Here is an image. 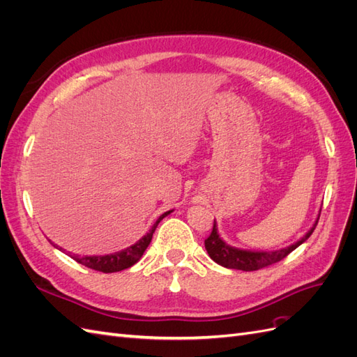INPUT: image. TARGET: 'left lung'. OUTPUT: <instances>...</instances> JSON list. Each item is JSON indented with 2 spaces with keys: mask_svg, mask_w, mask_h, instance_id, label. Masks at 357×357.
I'll return each mask as SVG.
<instances>
[{
  "mask_svg": "<svg viewBox=\"0 0 357 357\" xmlns=\"http://www.w3.org/2000/svg\"><path fill=\"white\" fill-rule=\"evenodd\" d=\"M319 218H320V214H319ZM319 218H317L316 223L312 225V228L304 236H302L299 241L294 243L286 248H282V250H275V252H253V250H243V248L228 245L219 236L218 226H215V222H214L213 231H211L208 238L205 240V250H207L208 256L215 264H219L225 268L241 269V271H256V269H261V268L280 262L289 253L294 252L296 247H299L302 243H305L310 238L312 231L316 229Z\"/></svg>",
  "mask_w": 357,
  "mask_h": 357,
  "instance_id": "1",
  "label": "left lung"
}]
</instances>
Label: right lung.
<instances>
[{"mask_svg": "<svg viewBox=\"0 0 357 357\" xmlns=\"http://www.w3.org/2000/svg\"><path fill=\"white\" fill-rule=\"evenodd\" d=\"M172 210L164 213L162 215H159V219L156 220V223L152 226V229H150L143 238H139L135 244L126 247L125 250L122 252H116V253H110V255H104V256H79V255H74L71 256L75 262H79L84 266H88L91 269H95V271H100V273H117V271H122V269H126L129 266H132L134 264H137L139 259H142L143 253L146 252V248L149 247L150 241H152V236L155 229L158 228L159 222L168 215Z\"/></svg>", "mask_w": 357, "mask_h": 357, "instance_id": "add662e5", "label": "right lung"}]
</instances>
